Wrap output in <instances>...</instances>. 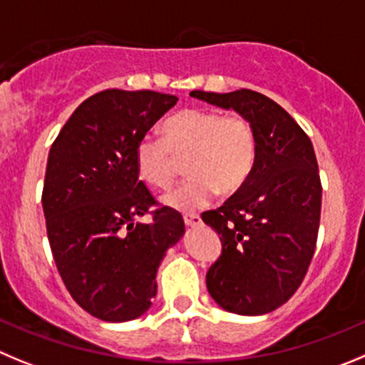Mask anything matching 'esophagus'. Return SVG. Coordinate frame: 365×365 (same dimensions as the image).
<instances>
[{"instance_id":"34e87169","label":"esophagus","mask_w":365,"mask_h":365,"mask_svg":"<svg viewBox=\"0 0 365 365\" xmlns=\"http://www.w3.org/2000/svg\"><path fill=\"white\" fill-rule=\"evenodd\" d=\"M183 221H185L187 227H200L202 225V217L198 214H185L183 216Z\"/></svg>"}]
</instances>
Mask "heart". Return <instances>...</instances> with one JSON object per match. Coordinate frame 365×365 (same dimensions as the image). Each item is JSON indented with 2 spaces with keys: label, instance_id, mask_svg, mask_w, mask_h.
<instances>
[{
  "label": "heart",
  "instance_id": "heart-1",
  "mask_svg": "<svg viewBox=\"0 0 365 365\" xmlns=\"http://www.w3.org/2000/svg\"><path fill=\"white\" fill-rule=\"evenodd\" d=\"M163 138L145 135L135 148L136 171L158 189L171 187L187 160L190 178L163 196V203L182 212L209 205L220 189L240 190L254 169L257 138L243 115L212 110H182L162 125Z\"/></svg>",
  "mask_w": 365,
  "mask_h": 365
}]
</instances>
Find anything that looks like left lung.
I'll return each instance as SVG.
<instances>
[{
    "mask_svg": "<svg viewBox=\"0 0 365 365\" xmlns=\"http://www.w3.org/2000/svg\"><path fill=\"white\" fill-rule=\"evenodd\" d=\"M190 97L234 110L254 125V169L216 210L202 214L223 248L207 272V290L223 309L264 315L295 294L315 252L322 187L315 151L301 125L267 95L190 91Z\"/></svg>",
    "mask_w": 365,
    "mask_h": 365,
    "instance_id": "8db88e82",
    "label": "left lung"
}]
</instances>
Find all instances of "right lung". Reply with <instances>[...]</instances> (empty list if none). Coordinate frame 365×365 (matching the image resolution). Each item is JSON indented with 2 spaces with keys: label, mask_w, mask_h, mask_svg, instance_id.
I'll return each instance as SVG.
<instances>
[{
  "label": "right lung",
  "mask_w": 365,
  "mask_h": 365,
  "mask_svg": "<svg viewBox=\"0 0 365 365\" xmlns=\"http://www.w3.org/2000/svg\"><path fill=\"white\" fill-rule=\"evenodd\" d=\"M178 97L106 90L71 113L50 148L43 189L50 248L75 302L106 322L144 315L165 252L185 234L182 214L155 210L135 148Z\"/></svg>",
  "instance_id": "1"
}]
</instances>
